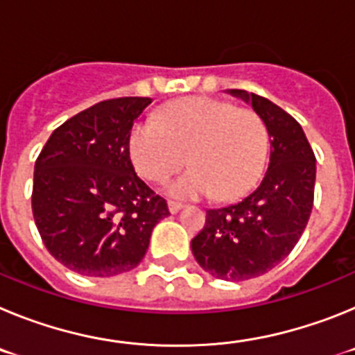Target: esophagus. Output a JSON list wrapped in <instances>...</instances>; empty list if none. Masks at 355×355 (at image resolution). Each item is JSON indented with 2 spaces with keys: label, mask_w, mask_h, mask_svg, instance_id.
<instances>
[{
  "label": "esophagus",
  "mask_w": 355,
  "mask_h": 355,
  "mask_svg": "<svg viewBox=\"0 0 355 355\" xmlns=\"http://www.w3.org/2000/svg\"><path fill=\"white\" fill-rule=\"evenodd\" d=\"M181 208H183V205H181V202H174V200H168V211H171V213H178Z\"/></svg>",
  "instance_id": "obj_1"
}]
</instances>
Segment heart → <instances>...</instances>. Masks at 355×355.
I'll return each mask as SVG.
<instances>
[{"label":"heart","instance_id":"b5f03b06","mask_svg":"<svg viewBox=\"0 0 355 355\" xmlns=\"http://www.w3.org/2000/svg\"><path fill=\"white\" fill-rule=\"evenodd\" d=\"M128 149L137 172L155 183L174 174L187 155L192 168L167 184L172 197L233 200L259 180L268 155V130L252 110L187 97L159 110L156 122H139Z\"/></svg>","mask_w":355,"mask_h":355}]
</instances>
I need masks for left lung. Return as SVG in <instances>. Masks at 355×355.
Wrapping results in <instances>:
<instances>
[{
  "label": "left lung",
  "instance_id": "left-lung-1",
  "mask_svg": "<svg viewBox=\"0 0 355 355\" xmlns=\"http://www.w3.org/2000/svg\"><path fill=\"white\" fill-rule=\"evenodd\" d=\"M265 122L270 162L258 188L225 208L206 211L192 240L202 270L222 281H247L270 272L297 245L313 209L316 159L302 128L266 97L227 90Z\"/></svg>",
  "mask_w": 355,
  "mask_h": 355
}]
</instances>
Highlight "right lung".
<instances>
[{
  "label": "right lung",
  "instance_id": "add662e5",
  "mask_svg": "<svg viewBox=\"0 0 355 355\" xmlns=\"http://www.w3.org/2000/svg\"><path fill=\"white\" fill-rule=\"evenodd\" d=\"M149 97L101 101L56 128L35 162L31 209L53 258L87 277L139 266L167 202L133 168L130 133Z\"/></svg>",
  "mask_w": 355,
  "mask_h": 355
}]
</instances>
